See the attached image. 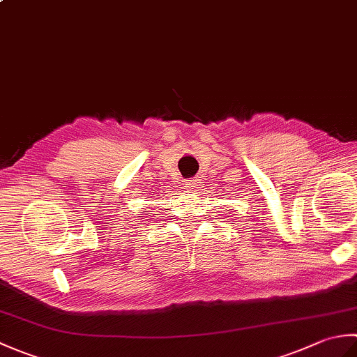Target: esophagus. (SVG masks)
<instances>
[{
  "mask_svg": "<svg viewBox=\"0 0 357 357\" xmlns=\"http://www.w3.org/2000/svg\"><path fill=\"white\" fill-rule=\"evenodd\" d=\"M198 185H199L198 178H190L184 181V187L188 188V190H195V188H198Z\"/></svg>",
  "mask_w": 357,
  "mask_h": 357,
  "instance_id": "34e87169",
  "label": "esophagus"
}]
</instances>
